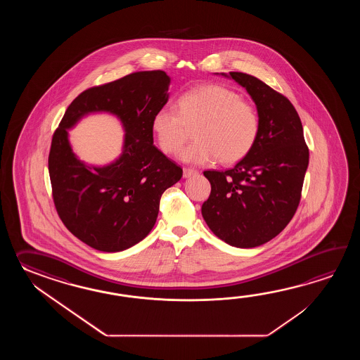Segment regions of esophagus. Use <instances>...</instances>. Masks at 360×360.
Returning <instances> with one entry per match:
<instances>
[{
  "label": "esophagus",
  "mask_w": 360,
  "mask_h": 360,
  "mask_svg": "<svg viewBox=\"0 0 360 360\" xmlns=\"http://www.w3.org/2000/svg\"><path fill=\"white\" fill-rule=\"evenodd\" d=\"M195 175H198V171L197 169H183V176L185 179H189L191 176H195Z\"/></svg>",
  "instance_id": "obj_1"
}]
</instances>
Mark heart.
<instances>
[{
	"label": "heart",
	"mask_w": 360,
	"mask_h": 360,
	"mask_svg": "<svg viewBox=\"0 0 360 360\" xmlns=\"http://www.w3.org/2000/svg\"><path fill=\"white\" fill-rule=\"evenodd\" d=\"M195 141L180 158L191 165H224L242 161L252 152L260 136V117L255 108L242 101L237 92L219 84H203L184 92L177 108L162 105L152 117V130L165 154L180 150L195 127Z\"/></svg>",
	"instance_id": "1"
}]
</instances>
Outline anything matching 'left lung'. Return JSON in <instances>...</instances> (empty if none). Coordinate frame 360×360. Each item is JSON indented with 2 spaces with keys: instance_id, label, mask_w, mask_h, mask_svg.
I'll use <instances>...</instances> for the list:
<instances>
[{
  "instance_id": "obj_1",
  "label": "left lung",
  "mask_w": 360,
  "mask_h": 360,
  "mask_svg": "<svg viewBox=\"0 0 360 360\" xmlns=\"http://www.w3.org/2000/svg\"><path fill=\"white\" fill-rule=\"evenodd\" d=\"M234 79L252 98L260 136L233 169L205 171L211 194L202 216L216 237L238 248H252L276 237L299 207L309 165L304 129L291 101L259 78L240 72Z\"/></svg>"
}]
</instances>
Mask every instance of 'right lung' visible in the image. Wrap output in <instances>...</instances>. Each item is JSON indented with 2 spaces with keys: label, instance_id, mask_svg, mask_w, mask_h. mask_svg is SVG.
Returning <instances> with one entry per match:
<instances>
[{
  "label": "right lung",
  "instance_id": "add662e5",
  "mask_svg": "<svg viewBox=\"0 0 360 360\" xmlns=\"http://www.w3.org/2000/svg\"><path fill=\"white\" fill-rule=\"evenodd\" d=\"M163 70L136 72L91 87L70 103L49 154V174L58 214L67 229L103 252H120L150 233L163 191L183 169L153 146L152 117L169 100ZM109 112L125 131L123 153L105 167L87 165L74 154L68 130L86 115Z\"/></svg>",
  "mask_w": 360,
  "mask_h": 360
}]
</instances>
